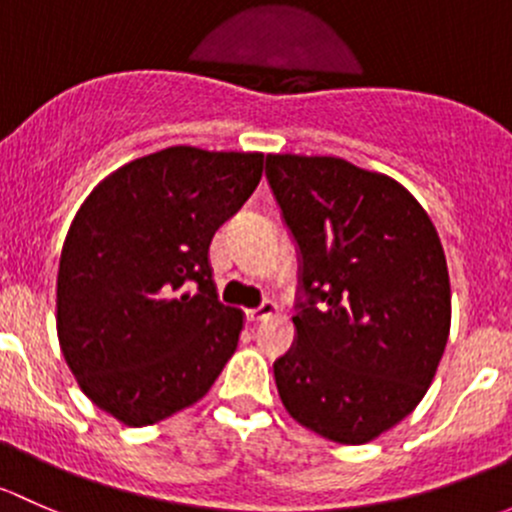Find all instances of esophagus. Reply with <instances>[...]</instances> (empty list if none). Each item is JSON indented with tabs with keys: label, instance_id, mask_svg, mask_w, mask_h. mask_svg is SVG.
Instances as JSON below:
<instances>
[{
	"label": "esophagus",
	"instance_id": "34e87169",
	"mask_svg": "<svg viewBox=\"0 0 512 512\" xmlns=\"http://www.w3.org/2000/svg\"><path fill=\"white\" fill-rule=\"evenodd\" d=\"M278 313V305L276 303H261L258 305V308H251V310H246V320H249V323H261V320H266V318H271V315H276Z\"/></svg>",
	"mask_w": 512,
	"mask_h": 512
}]
</instances>
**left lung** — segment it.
Returning a JSON list of instances; mask_svg holds the SVG:
<instances>
[{"mask_svg": "<svg viewBox=\"0 0 512 512\" xmlns=\"http://www.w3.org/2000/svg\"><path fill=\"white\" fill-rule=\"evenodd\" d=\"M266 177L303 256L298 342L273 365L286 412L360 446L424 399L451 330L436 226L397 179L340 157L268 155Z\"/></svg>", "mask_w": 512, "mask_h": 512, "instance_id": "obj_1", "label": "left lung"}]
</instances>
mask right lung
<instances>
[{
	"label": "right lung",
	"instance_id": "1",
	"mask_svg": "<svg viewBox=\"0 0 512 512\" xmlns=\"http://www.w3.org/2000/svg\"><path fill=\"white\" fill-rule=\"evenodd\" d=\"M263 152L175 145L100 179L71 221L56 333L78 387L125 426L197 404L239 345L209 244L254 192Z\"/></svg>",
	"mask_w": 512,
	"mask_h": 512
}]
</instances>
